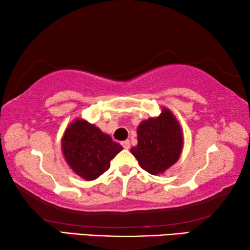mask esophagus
Segmentation results:
<instances>
[{"label": "esophagus", "mask_w": 250, "mask_h": 250, "mask_svg": "<svg viewBox=\"0 0 250 250\" xmlns=\"http://www.w3.org/2000/svg\"><path fill=\"white\" fill-rule=\"evenodd\" d=\"M122 146L125 147V149H130V141L129 140H125L124 142H121Z\"/></svg>", "instance_id": "1"}]
</instances>
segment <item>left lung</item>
Instances as JSON below:
<instances>
[{
    "instance_id": "obj_1",
    "label": "left lung",
    "mask_w": 250,
    "mask_h": 250,
    "mask_svg": "<svg viewBox=\"0 0 250 250\" xmlns=\"http://www.w3.org/2000/svg\"><path fill=\"white\" fill-rule=\"evenodd\" d=\"M137 132L138 145L130 151L143 170L152 175L162 174L179 160L183 133L171 110L163 108L159 117L143 120Z\"/></svg>"
}]
</instances>
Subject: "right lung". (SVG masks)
I'll return each mask as SVG.
<instances>
[{
	"label": "right lung",
	"instance_id": "right-lung-1",
	"mask_svg": "<svg viewBox=\"0 0 250 250\" xmlns=\"http://www.w3.org/2000/svg\"><path fill=\"white\" fill-rule=\"evenodd\" d=\"M62 150L71 170L82 179L92 181L108 170L110 161L122 146L98 126L76 119L65 130Z\"/></svg>",
	"mask_w": 250,
	"mask_h": 250
}]
</instances>
